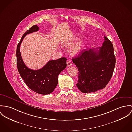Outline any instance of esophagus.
I'll return each mask as SVG.
<instances>
[{"mask_svg":"<svg viewBox=\"0 0 132 132\" xmlns=\"http://www.w3.org/2000/svg\"><path fill=\"white\" fill-rule=\"evenodd\" d=\"M67 66L68 67L71 66L72 65V62L71 61H70V60H68L67 62Z\"/></svg>","mask_w":132,"mask_h":132,"instance_id":"34e87169","label":"esophagus"}]
</instances>
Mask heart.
Masks as SVG:
<instances>
[{
	"mask_svg": "<svg viewBox=\"0 0 132 132\" xmlns=\"http://www.w3.org/2000/svg\"><path fill=\"white\" fill-rule=\"evenodd\" d=\"M70 44H71V43H65L63 44V45L68 46V45H70ZM82 44L81 42H79L77 43L72 48V50H71L72 53L74 54L79 53L82 49Z\"/></svg>",
	"mask_w": 132,
	"mask_h": 132,
	"instance_id": "b5f03b06",
	"label": "heart"
}]
</instances>
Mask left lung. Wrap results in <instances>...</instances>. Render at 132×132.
<instances>
[{
  "label": "left lung",
  "mask_w": 132,
  "mask_h": 132,
  "mask_svg": "<svg viewBox=\"0 0 132 132\" xmlns=\"http://www.w3.org/2000/svg\"><path fill=\"white\" fill-rule=\"evenodd\" d=\"M72 60L79 71L78 89L85 93L96 92L105 87L112 77L116 65L112 43L104 36L102 46L84 49Z\"/></svg>",
  "instance_id": "1"
}]
</instances>
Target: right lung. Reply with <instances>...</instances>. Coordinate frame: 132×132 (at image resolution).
I'll use <instances>...</instances> for the list:
<instances>
[{"instance_id":"right-lung-1","label":"right lung","mask_w":132,"mask_h":132,"mask_svg":"<svg viewBox=\"0 0 132 132\" xmlns=\"http://www.w3.org/2000/svg\"><path fill=\"white\" fill-rule=\"evenodd\" d=\"M39 28L37 25H34L22 36L16 47V64L18 71L27 86L37 93L47 95L56 88L58 76L67 67V59L61 57L57 60H50L42 69L37 70L30 69L25 65L20 52L21 44L27 34L38 31Z\"/></svg>"}]
</instances>
